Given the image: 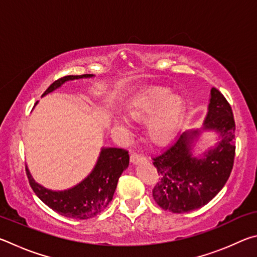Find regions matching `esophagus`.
<instances>
[{"label":"esophagus","instance_id":"34e87169","mask_svg":"<svg viewBox=\"0 0 257 257\" xmlns=\"http://www.w3.org/2000/svg\"><path fill=\"white\" fill-rule=\"evenodd\" d=\"M146 159L144 158V156L139 155L137 153H133L132 155H130V162H132L133 164H138L141 162H145Z\"/></svg>","mask_w":257,"mask_h":257}]
</instances>
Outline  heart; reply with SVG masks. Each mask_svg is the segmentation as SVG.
<instances>
[{
	"label": "heart",
	"instance_id": "obj_1",
	"mask_svg": "<svg viewBox=\"0 0 257 257\" xmlns=\"http://www.w3.org/2000/svg\"><path fill=\"white\" fill-rule=\"evenodd\" d=\"M185 103L170 90L153 88L143 94L129 106L128 115L136 121L151 118L149 134L156 144H167L176 136L185 115Z\"/></svg>",
	"mask_w": 257,
	"mask_h": 257
}]
</instances>
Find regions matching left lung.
<instances>
[{"label": "left lung", "instance_id": "8db88e82", "mask_svg": "<svg viewBox=\"0 0 257 257\" xmlns=\"http://www.w3.org/2000/svg\"><path fill=\"white\" fill-rule=\"evenodd\" d=\"M206 130L219 134V142L197 157L192 154L193 143ZM234 130L231 106L213 87L202 130L184 133L175 144L153 158L161 178L153 189V197L160 207L172 213H186L201 208L216 196L233 167Z\"/></svg>", "mask_w": 257, "mask_h": 257}]
</instances>
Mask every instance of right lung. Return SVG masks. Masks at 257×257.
Returning a JSON list of instances; mask_svg holds the SVG:
<instances>
[{
    "instance_id": "1",
    "label": "right lung",
    "mask_w": 257,
    "mask_h": 257,
    "mask_svg": "<svg viewBox=\"0 0 257 257\" xmlns=\"http://www.w3.org/2000/svg\"><path fill=\"white\" fill-rule=\"evenodd\" d=\"M93 76L86 73L60 78L45 90L42 96L54 92L66 81ZM128 165L129 154L127 151L114 147H103L92 172L72 188L60 191L47 189L37 184L30 175L27 165L26 173L34 193L50 208L71 219L87 220L99 214L112 201L121 173L128 168Z\"/></svg>"
}]
</instances>
